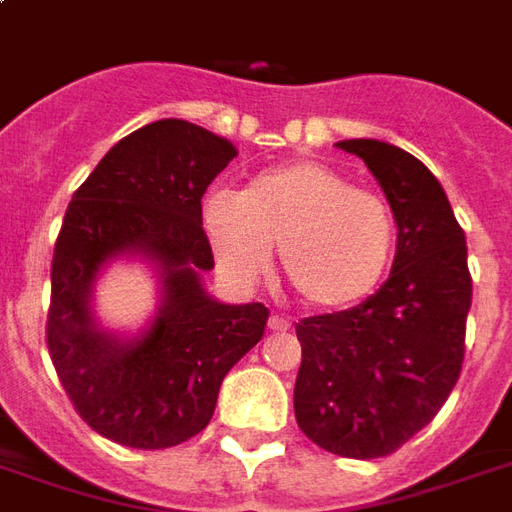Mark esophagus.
<instances>
[{
  "mask_svg": "<svg viewBox=\"0 0 512 512\" xmlns=\"http://www.w3.org/2000/svg\"><path fill=\"white\" fill-rule=\"evenodd\" d=\"M268 329H271V332H288L290 321H285L282 315H277V312H274V315L268 318Z\"/></svg>",
  "mask_w": 512,
  "mask_h": 512,
  "instance_id": "34e87169",
  "label": "esophagus"
}]
</instances>
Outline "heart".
I'll return each instance as SVG.
<instances>
[{
    "label": "heart",
    "instance_id": "obj_1",
    "mask_svg": "<svg viewBox=\"0 0 512 512\" xmlns=\"http://www.w3.org/2000/svg\"><path fill=\"white\" fill-rule=\"evenodd\" d=\"M213 257L238 285L271 266L274 246L288 285L318 312L351 310L381 285L395 252V213L376 191L315 161L266 169L241 197L213 191L202 205Z\"/></svg>",
    "mask_w": 512,
    "mask_h": 512
}]
</instances>
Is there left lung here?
<instances>
[{"mask_svg":"<svg viewBox=\"0 0 512 512\" xmlns=\"http://www.w3.org/2000/svg\"><path fill=\"white\" fill-rule=\"evenodd\" d=\"M381 183L397 224L384 285L351 310L296 323L301 433L343 458H384L439 414L461 376L472 274L466 235L419 158L378 139H345Z\"/></svg>","mask_w":512,"mask_h":512,"instance_id":"1","label":"left lung"}]
</instances>
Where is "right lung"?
Here are the masks:
<instances>
[{"mask_svg":"<svg viewBox=\"0 0 512 512\" xmlns=\"http://www.w3.org/2000/svg\"><path fill=\"white\" fill-rule=\"evenodd\" d=\"M238 150L186 120L123 136L73 194L51 260L46 345L79 417L134 450H164L213 417L230 367L266 332L260 301L222 304L202 288L213 252L202 194ZM120 254L159 268L165 299L154 323L120 341L94 323L92 282Z\"/></svg>","mask_w":512,"mask_h":512,"instance_id":"obj_1","label":"right lung"}]
</instances>
